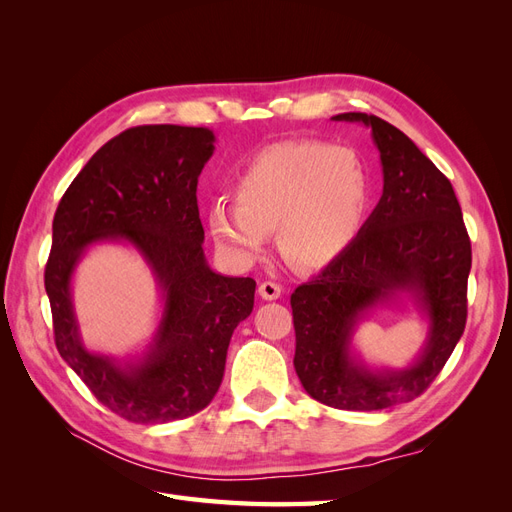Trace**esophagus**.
<instances>
[{"label":"esophagus","instance_id":"1","mask_svg":"<svg viewBox=\"0 0 512 512\" xmlns=\"http://www.w3.org/2000/svg\"><path fill=\"white\" fill-rule=\"evenodd\" d=\"M284 290H282V286L280 284H275V282H262L260 286H258V294L265 301H275V299H280V294H282Z\"/></svg>","mask_w":512,"mask_h":512}]
</instances>
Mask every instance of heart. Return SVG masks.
Wrapping results in <instances>:
<instances>
[{"instance_id":"heart-1","label":"heart","mask_w":512,"mask_h":512,"mask_svg":"<svg viewBox=\"0 0 512 512\" xmlns=\"http://www.w3.org/2000/svg\"><path fill=\"white\" fill-rule=\"evenodd\" d=\"M235 203L215 200L207 230L235 265L265 256L277 230L282 254L301 269H322L359 239L371 205V177L350 147L282 143L260 151L232 185Z\"/></svg>"}]
</instances>
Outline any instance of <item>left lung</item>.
Instances as JSON below:
<instances>
[{
    "label": "left lung",
    "mask_w": 512,
    "mask_h": 512,
    "mask_svg": "<svg viewBox=\"0 0 512 512\" xmlns=\"http://www.w3.org/2000/svg\"><path fill=\"white\" fill-rule=\"evenodd\" d=\"M331 119L371 130L384 188L350 250L292 292L294 369L324 406L384 410L421 395L453 354L466 329L472 247L451 181L404 132L367 113ZM404 298L426 320L422 352L401 370L369 366L353 348L355 327Z\"/></svg>",
    "instance_id": "obj_1"
}]
</instances>
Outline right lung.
Wrapping results in <instances>:
<instances>
[{
    "mask_svg": "<svg viewBox=\"0 0 512 512\" xmlns=\"http://www.w3.org/2000/svg\"><path fill=\"white\" fill-rule=\"evenodd\" d=\"M213 149L207 128H130L91 156L55 211L44 271L55 346L96 399L132 423L179 421L207 408L232 331L254 309L252 277L215 273L203 252L196 185ZM102 242L132 246L161 292L157 331L128 357L89 351L75 318V267Z\"/></svg>",
    "mask_w": 512,
    "mask_h": 512,
    "instance_id": "add662e5",
    "label": "right lung"
}]
</instances>
